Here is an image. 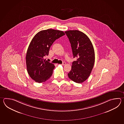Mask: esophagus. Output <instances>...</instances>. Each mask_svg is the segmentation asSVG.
<instances>
[{
	"label": "esophagus",
	"instance_id": "obj_1",
	"mask_svg": "<svg viewBox=\"0 0 124 124\" xmlns=\"http://www.w3.org/2000/svg\"><path fill=\"white\" fill-rule=\"evenodd\" d=\"M66 62H63V63H62L61 65H62V66H64V65H66Z\"/></svg>",
	"mask_w": 124,
	"mask_h": 124
}]
</instances>
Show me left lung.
<instances>
[{"mask_svg":"<svg viewBox=\"0 0 124 124\" xmlns=\"http://www.w3.org/2000/svg\"><path fill=\"white\" fill-rule=\"evenodd\" d=\"M71 44L74 58L68 77L74 82L81 83L90 76L95 62L93 46L89 37L78 30L65 32Z\"/></svg>","mask_w":124,"mask_h":124,"instance_id":"left-lung-1","label":"left lung"}]
</instances>
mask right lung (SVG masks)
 Here are the masks:
<instances>
[{
	"instance_id": "right-lung-1",
	"label": "right lung",
	"mask_w": 124,
	"mask_h": 124,
	"mask_svg": "<svg viewBox=\"0 0 124 124\" xmlns=\"http://www.w3.org/2000/svg\"><path fill=\"white\" fill-rule=\"evenodd\" d=\"M65 34L61 31L47 29L39 32L32 39L26 52V68L30 76L35 82L42 83L52 76L55 66L44 58L49 54L53 42Z\"/></svg>"
}]
</instances>
